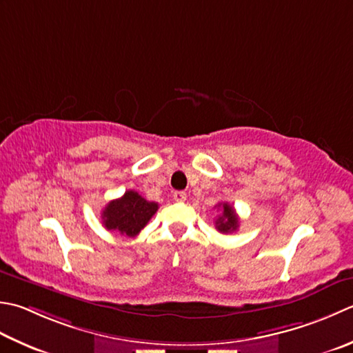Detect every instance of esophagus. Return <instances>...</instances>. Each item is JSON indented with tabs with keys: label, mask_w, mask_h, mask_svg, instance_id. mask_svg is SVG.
Returning a JSON list of instances; mask_svg holds the SVG:
<instances>
[{
	"label": "esophagus",
	"mask_w": 353,
	"mask_h": 353,
	"mask_svg": "<svg viewBox=\"0 0 353 353\" xmlns=\"http://www.w3.org/2000/svg\"><path fill=\"white\" fill-rule=\"evenodd\" d=\"M172 199H174V202L182 203V202H185V200H186V192H183V191H174V192H172Z\"/></svg>",
	"instance_id": "obj_1"
}]
</instances>
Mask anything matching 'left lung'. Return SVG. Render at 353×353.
Here are the masks:
<instances>
[{
    "mask_svg": "<svg viewBox=\"0 0 353 353\" xmlns=\"http://www.w3.org/2000/svg\"><path fill=\"white\" fill-rule=\"evenodd\" d=\"M219 217L216 219V228L219 232L230 234L234 232L239 228V216L236 210L232 208L230 203H219Z\"/></svg>",
    "mask_w": 353,
    "mask_h": 353,
    "instance_id": "obj_1",
    "label": "left lung"
}]
</instances>
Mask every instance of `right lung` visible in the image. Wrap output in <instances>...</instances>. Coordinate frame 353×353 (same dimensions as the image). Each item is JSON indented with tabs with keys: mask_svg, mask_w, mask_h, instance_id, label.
<instances>
[{
	"mask_svg": "<svg viewBox=\"0 0 353 353\" xmlns=\"http://www.w3.org/2000/svg\"><path fill=\"white\" fill-rule=\"evenodd\" d=\"M157 208L159 205L156 202H148L139 192L128 190L122 197L107 203L101 214L102 225L108 231L136 237L154 216Z\"/></svg>",
	"mask_w": 353,
	"mask_h": 353,
	"instance_id": "obj_1",
	"label": "right lung"
}]
</instances>
